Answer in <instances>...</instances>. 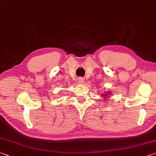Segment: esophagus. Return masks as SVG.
<instances>
[{
    "label": "esophagus",
    "mask_w": 156,
    "mask_h": 156,
    "mask_svg": "<svg viewBox=\"0 0 156 156\" xmlns=\"http://www.w3.org/2000/svg\"><path fill=\"white\" fill-rule=\"evenodd\" d=\"M78 82L79 84H83L84 82V79L83 78H82V77L78 78Z\"/></svg>",
    "instance_id": "obj_1"
}]
</instances>
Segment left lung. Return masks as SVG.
I'll use <instances>...</instances> for the list:
<instances>
[{
    "instance_id": "1",
    "label": "left lung",
    "mask_w": 156,
    "mask_h": 156,
    "mask_svg": "<svg viewBox=\"0 0 156 156\" xmlns=\"http://www.w3.org/2000/svg\"><path fill=\"white\" fill-rule=\"evenodd\" d=\"M110 94H111L110 91H108V93L103 94L102 96H103V97H104V99H105V101H107V100H108V99H107V98H108V97H109V95H110Z\"/></svg>"
}]
</instances>
